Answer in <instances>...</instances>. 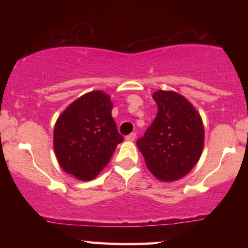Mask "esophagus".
Returning <instances> with one entry per match:
<instances>
[{"instance_id":"34e87169","label":"esophagus","mask_w":248,"mask_h":248,"mask_svg":"<svg viewBox=\"0 0 248 248\" xmlns=\"http://www.w3.org/2000/svg\"><path fill=\"white\" fill-rule=\"evenodd\" d=\"M135 139H136V134L135 133H132V134H129V135L126 136V140L130 141V142L135 141Z\"/></svg>"}]
</instances>
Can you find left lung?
<instances>
[{
	"mask_svg": "<svg viewBox=\"0 0 248 248\" xmlns=\"http://www.w3.org/2000/svg\"><path fill=\"white\" fill-rule=\"evenodd\" d=\"M158 112L139 139V150L149 171L162 182L184 177L201 158L204 124L199 112L186 96L173 91L153 93Z\"/></svg>",
	"mask_w": 248,
	"mask_h": 248,
	"instance_id": "left-lung-1",
	"label": "left lung"
}]
</instances>
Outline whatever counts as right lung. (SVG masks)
I'll return each instance as SVG.
<instances>
[{"mask_svg": "<svg viewBox=\"0 0 248 248\" xmlns=\"http://www.w3.org/2000/svg\"><path fill=\"white\" fill-rule=\"evenodd\" d=\"M113 104L104 91H92L66 107L53 129V149L65 172L91 181L107 166L124 141L112 118Z\"/></svg>", "mask_w": 248, "mask_h": 248, "instance_id": "obj_1", "label": "right lung"}]
</instances>
